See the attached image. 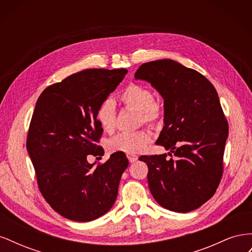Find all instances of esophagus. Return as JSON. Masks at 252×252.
<instances>
[{
	"mask_svg": "<svg viewBox=\"0 0 252 252\" xmlns=\"http://www.w3.org/2000/svg\"><path fill=\"white\" fill-rule=\"evenodd\" d=\"M127 158H128L129 162H130V163L138 161V156H135V155H127Z\"/></svg>",
	"mask_w": 252,
	"mask_h": 252,
	"instance_id": "esophagus-1",
	"label": "esophagus"
}]
</instances>
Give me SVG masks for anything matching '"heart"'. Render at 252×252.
<instances>
[{"mask_svg":"<svg viewBox=\"0 0 252 252\" xmlns=\"http://www.w3.org/2000/svg\"><path fill=\"white\" fill-rule=\"evenodd\" d=\"M119 100L126 108L139 112L140 124L155 126L161 123L164 119L163 105L156 100L154 93L147 86L136 83L129 84L120 94ZM95 117L105 132L112 133L114 131L117 109L111 100L106 98L98 105ZM152 138L154 135L149 129H141L131 133H120L109 141L108 148L111 151L124 152L127 155L140 154L147 148L152 142Z\"/></svg>","mask_w":252,"mask_h":252,"instance_id":"b5f03b06","label":"heart"}]
</instances>
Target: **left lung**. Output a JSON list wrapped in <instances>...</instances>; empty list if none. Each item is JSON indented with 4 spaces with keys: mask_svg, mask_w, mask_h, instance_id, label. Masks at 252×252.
Segmentation results:
<instances>
[{
    "mask_svg": "<svg viewBox=\"0 0 252 252\" xmlns=\"http://www.w3.org/2000/svg\"><path fill=\"white\" fill-rule=\"evenodd\" d=\"M134 78L149 82L164 98V124L156 144L167 155L142 156L148 185L162 207L199 208L215 194L223 175L228 123L218 93L203 74L173 60L144 63Z\"/></svg>",
    "mask_w": 252,
    "mask_h": 252,
    "instance_id": "1",
    "label": "left lung"
}]
</instances>
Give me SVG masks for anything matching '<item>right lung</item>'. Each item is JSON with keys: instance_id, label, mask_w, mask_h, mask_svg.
Listing matches in <instances>:
<instances>
[{"instance_id": "right-lung-1", "label": "right lung", "mask_w": 252, "mask_h": 252, "mask_svg": "<svg viewBox=\"0 0 252 252\" xmlns=\"http://www.w3.org/2000/svg\"><path fill=\"white\" fill-rule=\"evenodd\" d=\"M126 73L124 68L86 69L52 84L37 98L26 147L42 195L66 219L89 222L116 202L126 155L117 151L96 166L87 158L104 155L95 112Z\"/></svg>"}]
</instances>
